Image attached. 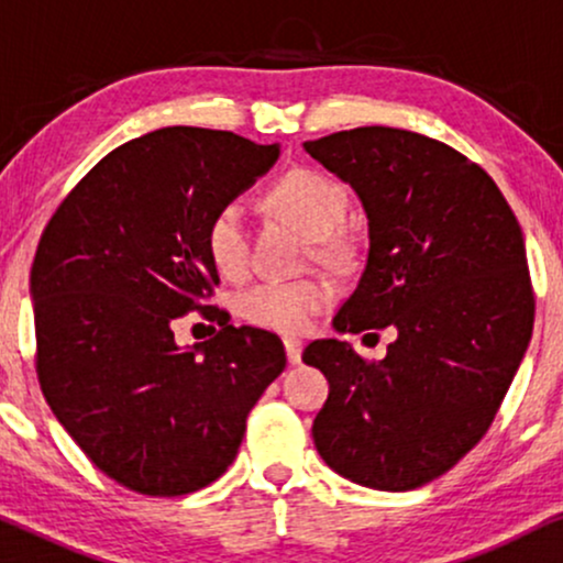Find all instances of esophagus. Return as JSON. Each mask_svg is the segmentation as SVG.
<instances>
[{"mask_svg":"<svg viewBox=\"0 0 563 563\" xmlns=\"http://www.w3.org/2000/svg\"><path fill=\"white\" fill-rule=\"evenodd\" d=\"M283 344H286L288 363H290V365H298V363H301V352H303V344H301V340H294V336H286V340H283Z\"/></svg>","mask_w":563,"mask_h":563,"instance_id":"esophagus-1","label":"esophagus"}]
</instances>
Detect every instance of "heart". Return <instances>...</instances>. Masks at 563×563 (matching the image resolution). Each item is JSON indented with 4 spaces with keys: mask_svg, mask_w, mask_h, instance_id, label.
<instances>
[{
    "mask_svg": "<svg viewBox=\"0 0 563 563\" xmlns=\"http://www.w3.org/2000/svg\"><path fill=\"white\" fill-rule=\"evenodd\" d=\"M267 203L275 213L317 242V257L340 262L347 254L344 239L334 234L347 213V192L317 169H290L269 187ZM206 246L223 275H242L250 257L244 213L236 203L221 206L206 229ZM329 303V288L321 280H265L242 296V317L275 332H301L313 313Z\"/></svg>",
    "mask_w": 563,
    "mask_h": 563,
    "instance_id": "1",
    "label": "heart"
}]
</instances>
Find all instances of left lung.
<instances>
[{"mask_svg":"<svg viewBox=\"0 0 563 563\" xmlns=\"http://www.w3.org/2000/svg\"><path fill=\"white\" fill-rule=\"evenodd\" d=\"M368 219V260L332 327L396 329L378 363L317 340L329 380L313 445L336 474L409 492L451 471L489 430L530 334L533 288L520 223L494 179L419 133L365 125L306 141Z\"/></svg>","mask_w":563,"mask_h":563,"instance_id":"left-lung-1","label":"left lung"}]
</instances>
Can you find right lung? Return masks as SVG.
<instances>
[{
  "instance_id": "obj_1",
  "label": "right lung",
  "mask_w": 563,
  "mask_h": 563,
  "mask_svg": "<svg viewBox=\"0 0 563 563\" xmlns=\"http://www.w3.org/2000/svg\"><path fill=\"white\" fill-rule=\"evenodd\" d=\"M280 148L172 125L110 152L58 206L30 269L37 380L102 474L148 497L216 482L262 391L286 368L280 336L234 327L179 347L172 321L203 309L219 273L206 229Z\"/></svg>"
}]
</instances>
